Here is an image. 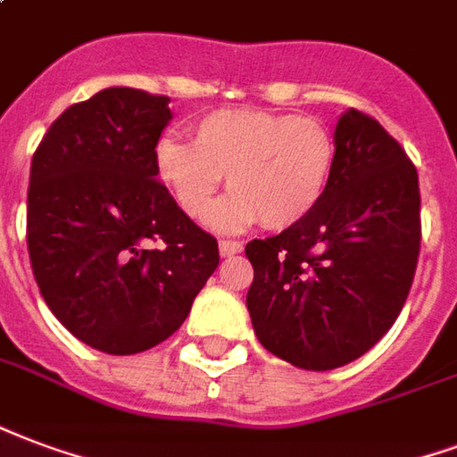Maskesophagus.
I'll use <instances>...</instances> for the list:
<instances>
[{"mask_svg":"<svg viewBox=\"0 0 457 457\" xmlns=\"http://www.w3.org/2000/svg\"><path fill=\"white\" fill-rule=\"evenodd\" d=\"M245 246H242V242H232V239H222L220 242V256H235L239 254Z\"/></svg>","mask_w":457,"mask_h":457,"instance_id":"esophagus-1","label":"esophagus"}]
</instances>
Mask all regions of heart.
<instances>
[{"instance_id": "b5f03b06", "label": "heart", "mask_w": 457, "mask_h": 457, "mask_svg": "<svg viewBox=\"0 0 457 457\" xmlns=\"http://www.w3.org/2000/svg\"><path fill=\"white\" fill-rule=\"evenodd\" d=\"M337 145L327 125L305 116L256 108H225L195 123L194 145L162 137L154 171L179 208L194 220L211 215L220 181L232 194L212 215L218 229L262 220L288 229L320 205L332 181Z\"/></svg>"}]
</instances>
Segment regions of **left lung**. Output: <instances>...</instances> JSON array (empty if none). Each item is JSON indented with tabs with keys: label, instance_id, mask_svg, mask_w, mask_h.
I'll return each instance as SVG.
<instances>
[{
	"label": "left lung",
	"instance_id": "1",
	"mask_svg": "<svg viewBox=\"0 0 457 457\" xmlns=\"http://www.w3.org/2000/svg\"><path fill=\"white\" fill-rule=\"evenodd\" d=\"M322 201L276 237L252 239L246 310L266 351L305 370L346 366L390 329L417 271L419 177L375 118L349 108Z\"/></svg>",
	"mask_w": 457,
	"mask_h": 457
}]
</instances>
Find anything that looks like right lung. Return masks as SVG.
Listing matches in <instances>:
<instances>
[{
  "label": "right lung",
  "mask_w": 457,
  "mask_h": 457,
  "mask_svg": "<svg viewBox=\"0 0 457 457\" xmlns=\"http://www.w3.org/2000/svg\"><path fill=\"white\" fill-rule=\"evenodd\" d=\"M169 120V96L111 87L67 108L30 162L26 239L40 295L67 332L113 356L177 332L220 262L215 237L157 181Z\"/></svg>",
  "instance_id": "add662e5"
}]
</instances>
